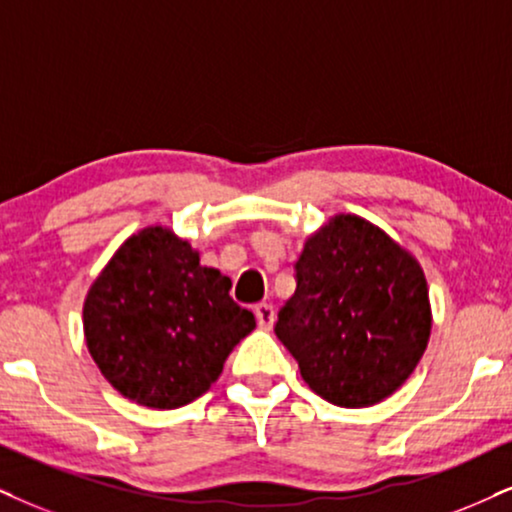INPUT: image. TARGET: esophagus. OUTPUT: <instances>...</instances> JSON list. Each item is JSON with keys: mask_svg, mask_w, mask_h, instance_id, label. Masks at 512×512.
Here are the masks:
<instances>
[{"mask_svg": "<svg viewBox=\"0 0 512 512\" xmlns=\"http://www.w3.org/2000/svg\"><path fill=\"white\" fill-rule=\"evenodd\" d=\"M255 316H257V326H260L262 331H269V328L274 326V321H276L274 307H271V304H267V302L257 304V307H255Z\"/></svg>", "mask_w": 512, "mask_h": 512, "instance_id": "esophagus-1", "label": "esophagus"}]
</instances>
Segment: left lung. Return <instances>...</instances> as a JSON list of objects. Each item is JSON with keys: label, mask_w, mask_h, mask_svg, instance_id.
<instances>
[{"label": "left lung", "mask_w": 512, "mask_h": 512, "mask_svg": "<svg viewBox=\"0 0 512 512\" xmlns=\"http://www.w3.org/2000/svg\"><path fill=\"white\" fill-rule=\"evenodd\" d=\"M295 278L274 331L304 383L345 409L397 392L432 331L428 281L416 257L368 219L335 215L304 241Z\"/></svg>", "instance_id": "left-lung-1"}]
</instances>
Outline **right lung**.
<instances>
[{"label":"right lung","mask_w":512,"mask_h":512,"mask_svg":"<svg viewBox=\"0 0 512 512\" xmlns=\"http://www.w3.org/2000/svg\"><path fill=\"white\" fill-rule=\"evenodd\" d=\"M231 278L167 226L115 250L87 290L84 340L103 378L148 409H179L210 390L255 316L231 300Z\"/></svg>","instance_id":"right-lung-1"}]
</instances>
